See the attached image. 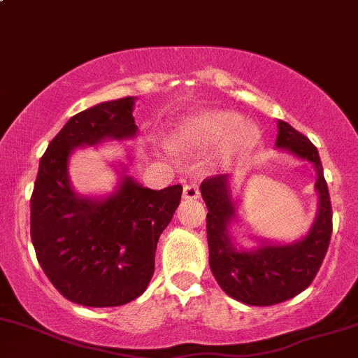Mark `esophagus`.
Segmentation results:
<instances>
[{
	"instance_id": "obj_1",
	"label": "esophagus",
	"mask_w": 358,
	"mask_h": 358,
	"mask_svg": "<svg viewBox=\"0 0 358 358\" xmlns=\"http://www.w3.org/2000/svg\"><path fill=\"white\" fill-rule=\"evenodd\" d=\"M199 197H200V192H199L197 183H187V185L183 187V199H185V200H195Z\"/></svg>"
}]
</instances>
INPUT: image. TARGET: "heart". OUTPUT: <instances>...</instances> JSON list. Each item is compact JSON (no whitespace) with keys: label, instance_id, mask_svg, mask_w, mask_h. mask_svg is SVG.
<instances>
[{"label":"heart","instance_id":"obj_1","mask_svg":"<svg viewBox=\"0 0 358 358\" xmlns=\"http://www.w3.org/2000/svg\"><path fill=\"white\" fill-rule=\"evenodd\" d=\"M224 139H227V148L233 152H245L258 143L260 131L233 110H210L180 124L171 132L168 144L176 151H185L190 148L212 146Z\"/></svg>","mask_w":358,"mask_h":358}]
</instances>
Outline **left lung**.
Listing matches in <instances>:
<instances>
[{
	"label": "left lung",
	"instance_id": "left-lung-1",
	"mask_svg": "<svg viewBox=\"0 0 358 358\" xmlns=\"http://www.w3.org/2000/svg\"><path fill=\"white\" fill-rule=\"evenodd\" d=\"M275 146L296 158L309 161L316 170L317 214L304 238L289 245L262 241L253 250L236 248L229 226L236 221V203L231 195V176L215 175L200 185L207 209L209 265L217 284L229 297L248 306H273L292 299L308 289L328 251L333 229L331 202L317 149L287 122L278 120Z\"/></svg>",
	"mask_w": 358,
	"mask_h": 358
}]
</instances>
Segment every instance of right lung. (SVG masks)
<instances>
[{
	"instance_id": "1",
	"label": "right lung",
	"mask_w": 358,
	"mask_h": 358,
	"mask_svg": "<svg viewBox=\"0 0 358 358\" xmlns=\"http://www.w3.org/2000/svg\"><path fill=\"white\" fill-rule=\"evenodd\" d=\"M134 100L103 101L71 117L41 158L30 199V236L42 270L66 299L88 308L127 304L146 290L158 239L182 199V185L151 190L125 173L105 199L81 197L71 187L74 149L137 134Z\"/></svg>"
}]
</instances>
